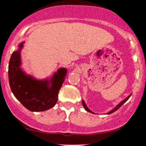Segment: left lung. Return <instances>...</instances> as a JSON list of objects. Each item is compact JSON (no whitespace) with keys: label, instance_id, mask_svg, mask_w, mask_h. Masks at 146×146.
<instances>
[{"label":"left lung","instance_id":"1","mask_svg":"<svg viewBox=\"0 0 146 146\" xmlns=\"http://www.w3.org/2000/svg\"><path fill=\"white\" fill-rule=\"evenodd\" d=\"M130 96H131V94H130V95H129V96H127V97L126 99H124L123 101H122V102H121L120 103H119V104H118V105H117L116 107H114V108L113 109V110H111V111H110V112H108V113H107V114H111V113H113V112H114V111H117V110L118 109H119V108H120V107H122V104H125V102H126L128 100V99H129V98L130 97ZM82 104H83V106H84V108H85V110H86V111H89V112H92V113H93V114H94V113L93 111H91V110H90L89 109H88V107H87L86 104V103H85V102H84V100L82 101Z\"/></svg>","mask_w":146,"mask_h":146}]
</instances>
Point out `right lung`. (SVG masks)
<instances>
[{"label":"right lung","instance_id":"right-lung-1","mask_svg":"<svg viewBox=\"0 0 146 146\" xmlns=\"http://www.w3.org/2000/svg\"><path fill=\"white\" fill-rule=\"evenodd\" d=\"M24 42L11 54L9 64V80L11 92L24 107L32 111L49 110L58 102V93L65 81L67 69L61 68L50 79L36 80L21 68V51Z\"/></svg>","mask_w":146,"mask_h":146}]
</instances>
